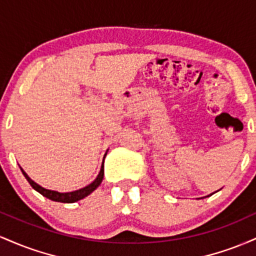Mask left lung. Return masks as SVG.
Wrapping results in <instances>:
<instances>
[{
	"mask_svg": "<svg viewBox=\"0 0 256 256\" xmlns=\"http://www.w3.org/2000/svg\"><path fill=\"white\" fill-rule=\"evenodd\" d=\"M210 195H212V194H210ZM210 195H208V196H210Z\"/></svg>",
	"mask_w": 256,
	"mask_h": 256,
	"instance_id": "obj_1",
	"label": "left lung"
}]
</instances>
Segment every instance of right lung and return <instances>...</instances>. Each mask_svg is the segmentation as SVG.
Segmentation results:
<instances>
[{
    "instance_id": "right-lung-1",
    "label": "right lung",
    "mask_w": 256,
    "mask_h": 256,
    "mask_svg": "<svg viewBox=\"0 0 256 256\" xmlns=\"http://www.w3.org/2000/svg\"><path fill=\"white\" fill-rule=\"evenodd\" d=\"M107 155V152L104 154V156ZM20 170H22V174L25 176V178L28 179V182L30 183V185L32 188H34L36 192H38L40 194V195H43L44 198L52 200V201H55V202H64V204H73V202H77L79 200L86 198L88 195H90L91 192H94V190H96L98 188V185L102 183V179H104V162H102V166H101V170H100L98 177L95 178V180L91 182L89 185H86V186L82 188V189H78V190H74V192H55V190H49V189H46V188L40 186V184H37L36 182H34L32 179L28 177V173H26L24 170L20 167Z\"/></svg>"
}]
</instances>
